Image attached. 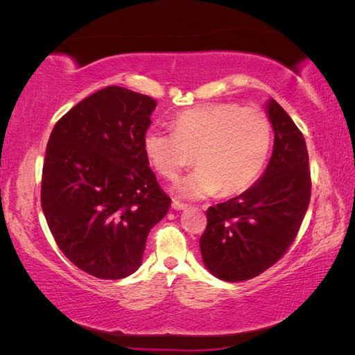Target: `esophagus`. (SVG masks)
<instances>
[{
    "label": "esophagus",
    "mask_w": 355,
    "mask_h": 355,
    "mask_svg": "<svg viewBox=\"0 0 355 355\" xmlns=\"http://www.w3.org/2000/svg\"><path fill=\"white\" fill-rule=\"evenodd\" d=\"M172 208H173V209H177V211H182V209H186V208H188V205H186V203H183V202H180V200H175V199H173V200H172Z\"/></svg>",
    "instance_id": "obj_1"
}]
</instances>
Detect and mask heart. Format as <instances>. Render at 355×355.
<instances>
[{"label": "heart", "mask_w": 355, "mask_h": 355, "mask_svg": "<svg viewBox=\"0 0 355 355\" xmlns=\"http://www.w3.org/2000/svg\"><path fill=\"white\" fill-rule=\"evenodd\" d=\"M271 146L268 114L238 103L192 107L175 119V131L152 127L144 136L147 158L163 177L173 180L194 161L200 164L178 184L184 197L248 191L266 167Z\"/></svg>", "instance_id": "b5f03b06"}]
</instances>
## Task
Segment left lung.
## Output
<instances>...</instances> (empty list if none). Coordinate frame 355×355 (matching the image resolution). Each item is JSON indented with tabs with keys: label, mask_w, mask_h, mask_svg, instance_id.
Listing matches in <instances>:
<instances>
[{
	"label": "left lung",
	"mask_w": 355,
	"mask_h": 355,
	"mask_svg": "<svg viewBox=\"0 0 355 355\" xmlns=\"http://www.w3.org/2000/svg\"><path fill=\"white\" fill-rule=\"evenodd\" d=\"M274 150L263 177L243 194L207 209L203 263L225 282L254 279L290 249L311 196L309 152L300 130L277 101H268Z\"/></svg>",
	"instance_id": "obj_1"
}]
</instances>
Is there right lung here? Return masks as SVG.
<instances>
[{
	"label": "right lung",
	"mask_w": 355,
	"mask_h": 355,
	"mask_svg": "<svg viewBox=\"0 0 355 355\" xmlns=\"http://www.w3.org/2000/svg\"><path fill=\"white\" fill-rule=\"evenodd\" d=\"M156 101L107 86L64 114L46 144L40 202L58 248L103 280L133 274L169 211L144 150Z\"/></svg>",
	"instance_id": "obj_1"
}]
</instances>
